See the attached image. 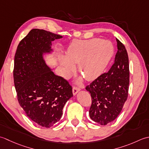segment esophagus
<instances>
[{"label":"esophagus","instance_id":"1","mask_svg":"<svg viewBox=\"0 0 149 149\" xmlns=\"http://www.w3.org/2000/svg\"><path fill=\"white\" fill-rule=\"evenodd\" d=\"M80 91V89L79 87H77L76 86H74L73 88H72V93H73L74 95H76L77 94V93L78 91Z\"/></svg>","mask_w":149,"mask_h":149}]
</instances>
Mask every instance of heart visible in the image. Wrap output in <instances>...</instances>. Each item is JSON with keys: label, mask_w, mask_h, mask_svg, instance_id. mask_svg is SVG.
Wrapping results in <instances>:
<instances>
[{"label": "heart", "mask_w": 149, "mask_h": 149, "mask_svg": "<svg viewBox=\"0 0 149 149\" xmlns=\"http://www.w3.org/2000/svg\"><path fill=\"white\" fill-rule=\"evenodd\" d=\"M110 42L100 38L76 40L69 45L65 57L60 59L63 77H68L78 63V70L87 80H93L101 74L113 55Z\"/></svg>", "instance_id": "heart-1"}]
</instances>
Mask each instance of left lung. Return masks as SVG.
<instances>
[{"mask_svg":"<svg viewBox=\"0 0 149 149\" xmlns=\"http://www.w3.org/2000/svg\"><path fill=\"white\" fill-rule=\"evenodd\" d=\"M118 52L114 62L107 72L86 86L91 93L89 116L95 122L107 125L118 116L128 97L129 57L124 45L116 38Z\"/></svg>","mask_w":149,"mask_h":149,"instance_id":"1","label":"left lung"}]
</instances>
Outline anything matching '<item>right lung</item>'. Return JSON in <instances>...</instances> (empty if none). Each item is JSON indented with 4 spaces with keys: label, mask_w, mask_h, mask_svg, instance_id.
Wrapping results in <instances>:
<instances>
[{
    "label": "right lung",
    "mask_w": 149,
    "mask_h": 149,
    "mask_svg": "<svg viewBox=\"0 0 149 149\" xmlns=\"http://www.w3.org/2000/svg\"><path fill=\"white\" fill-rule=\"evenodd\" d=\"M44 29H33L18 45L13 79L17 99L30 120L49 128L58 122L65 103L73 96L68 81L55 75L42 57L51 42L62 38Z\"/></svg>",
    "instance_id": "obj_1"
}]
</instances>
